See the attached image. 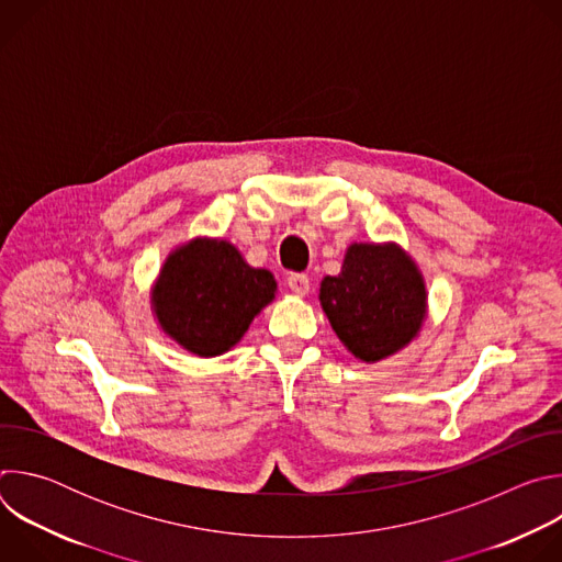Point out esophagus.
I'll use <instances>...</instances> for the list:
<instances>
[{"instance_id":"34e87169","label":"esophagus","mask_w":562,"mask_h":562,"mask_svg":"<svg viewBox=\"0 0 562 562\" xmlns=\"http://www.w3.org/2000/svg\"><path fill=\"white\" fill-rule=\"evenodd\" d=\"M286 284H289V289H291L293 293H297V295H306L308 289H311L308 276H304V273H291V276L286 278Z\"/></svg>"}]
</instances>
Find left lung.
<instances>
[{"mask_svg":"<svg viewBox=\"0 0 562 562\" xmlns=\"http://www.w3.org/2000/svg\"><path fill=\"white\" fill-rule=\"evenodd\" d=\"M319 304L340 342L362 362L405 349L427 317L420 269L395 243H356L342 271L319 284Z\"/></svg>","mask_w":562,"mask_h":562,"instance_id":"1","label":"left lung"}]
</instances>
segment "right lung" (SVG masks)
Wrapping results in <instances>:
<instances>
[{
    "label": "right lung",
    "instance_id": "add662e5",
    "mask_svg": "<svg viewBox=\"0 0 562 562\" xmlns=\"http://www.w3.org/2000/svg\"><path fill=\"white\" fill-rule=\"evenodd\" d=\"M276 289L271 271L249 267L226 239L195 237L167 258L150 302L169 338L213 358L243 340Z\"/></svg>",
    "mask_w": 562,
    "mask_h": 562
}]
</instances>
